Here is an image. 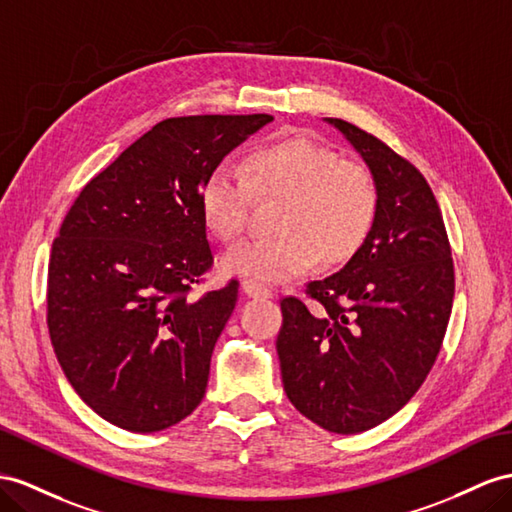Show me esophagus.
Returning <instances> with one entry per match:
<instances>
[{
	"label": "esophagus",
	"instance_id": "1",
	"mask_svg": "<svg viewBox=\"0 0 512 512\" xmlns=\"http://www.w3.org/2000/svg\"><path fill=\"white\" fill-rule=\"evenodd\" d=\"M242 292H244L246 296H253V298H270V296H272L270 287L261 285V283H257V281H251V279L242 283Z\"/></svg>",
	"mask_w": 512,
	"mask_h": 512
}]
</instances>
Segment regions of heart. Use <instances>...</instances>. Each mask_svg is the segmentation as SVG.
<instances>
[{"mask_svg": "<svg viewBox=\"0 0 512 512\" xmlns=\"http://www.w3.org/2000/svg\"><path fill=\"white\" fill-rule=\"evenodd\" d=\"M253 194L279 199L272 238L246 240L222 257V270L277 283L322 264H339L368 240L378 212L372 170L355 160H339L324 144L292 136L255 149L246 173L216 166L203 181L201 214L216 238L231 242L246 229Z\"/></svg>", "mask_w": 512, "mask_h": 512, "instance_id": "heart-1", "label": "heart"}]
</instances>
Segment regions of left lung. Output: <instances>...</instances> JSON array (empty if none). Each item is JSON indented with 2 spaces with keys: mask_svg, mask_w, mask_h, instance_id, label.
<instances>
[{
  "mask_svg": "<svg viewBox=\"0 0 512 512\" xmlns=\"http://www.w3.org/2000/svg\"><path fill=\"white\" fill-rule=\"evenodd\" d=\"M368 164L378 212L348 264L307 283L313 300H281L283 389L313 424L357 435L398 413L422 387L454 300V261L439 203L424 175L383 140L326 119Z\"/></svg>",
  "mask_w": 512,
  "mask_h": 512,
  "instance_id": "8db88e82",
  "label": "left lung"
}]
</instances>
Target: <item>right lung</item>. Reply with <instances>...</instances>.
Returning a JSON list of instances; mask_svg holds the SVG:
<instances>
[{
	"label": "right lung",
	"mask_w": 512,
	"mask_h": 512,
	"mask_svg": "<svg viewBox=\"0 0 512 512\" xmlns=\"http://www.w3.org/2000/svg\"><path fill=\"white\" fill-rule=\"evenodd\" d=\"M270 114L157 123L90 179L51 246L47 326L69 383L106 422L175 426L201 404L238 281L192 296L214 255L205 177Z\"/></svg>",
	"instance_id": "1"
}]
</instances>
